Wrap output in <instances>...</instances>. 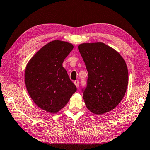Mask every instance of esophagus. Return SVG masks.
Here are the masks:
<instances>
[{
  "label": "esophagus",
  "mask_w": 150,
  "mask_h": 150,
  "mask_svg": "<svg viewBox=\"0 0 150 150\" xmlns=\"http://www.w3.org/2000/svg\"><path fill=\"white\" fill-rule=\"evenodd\" d=\"M74 84L76 86V88H79V81H74Z\"/></svg>",
  "instance_id": "obj_1"
}]
</instances>
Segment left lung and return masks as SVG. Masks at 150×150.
I'll return each instance as SVG.
<instances>
[{"label": "left lung", "mask_w": 150, "mask_h": 150, "mask_svg": "<svg viewBox=\"0 0 150 150\" xmlns=\"http://www.w3.org/2000/svg\"><path fill=\"white\" fill-rule=\"evenodd\" d=\"M78 48L88 72V85L82 91L86 105L97 115L109 112L127 91L126 62L116 50L102 42L82 43Z\"/></svg>", "instance_id": "1"}]
</instances>
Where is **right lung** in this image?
<instances>
[{
  "instance_id": "right-lung-1",
  "label": "right lung",
  "mask_w": 150,
  "mask_h": 150,
  "mask_svg": "<svg viewBox=\"0 0 150 150\" xmlns=\"http://www.w3.org/2000/svg\"><path fill=\"white\" fill-rule=\"evenodd\" d=\"M74 48L61 40L50 41L30 59L25 70V83L30 98L38 107L57 113L67 105L76 88L62 67Z\"/></svg>"
}]
</instances>
